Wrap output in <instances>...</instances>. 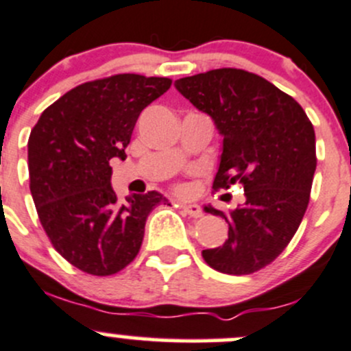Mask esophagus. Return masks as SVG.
Returning a JSON list of instances; mask_svg holds the SVG:
<instances>
[{
  "mask_svg": "<svg viewBox=\"0 0 351 351\" xmlns=\"http://www.w3.org/2000/svg\"><path fill=\"white\" fill-rule=\"evenodd\" d=\"M182 210L186 213V215L193 217V219H198V217L204 215L200 205H197V204H182Z\"/></svg>",
  "mask_w": 351,
  "mask_h": 351,
  "instance_id": "1",
  "label": "esophagus"
}]
</instances>
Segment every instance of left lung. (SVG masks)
I'll return each instance as SVG.
<instances>
[{
    "label": "left lung",
    "instance_id": "1",
    "mask_svg": "<svg viewBox=\"0 0 351 351\" xmlns=\"http://www.w3.org/2000/svg\"><path fill=\"white\" fill-rule=\"evenodd\" d=\"M175 87L223 138L213 188L239 183L245 197L227 213L205 206L225 219L228 239L202 256L223 274H252L286 249L304 217L316 169L315 129L291 95L245 70H210Z\"/></svg>",
    "mask_w": 351,
    "mask_h": 351
}]
</instances>
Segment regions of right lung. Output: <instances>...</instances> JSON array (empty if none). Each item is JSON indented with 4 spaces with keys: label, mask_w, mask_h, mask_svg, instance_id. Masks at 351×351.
<instances>
[{
    "label": "right lung",
    "mask_w": 351,
    "mask_h": 351,
    "mask_svg": "<svg viewBox=\"0 0 351 351\" xmlns=\"http://www.w3.org/2000/svg\"><path fill=\"white\" fill-rule=\"evenodd\" d=\"M171 86L166 77L119 73L77 86L40 116L28 139L29 191L55 250L92 276L134 261L158 191L121 202L110 160H126L141 110ZM169 205V204H168Z\"/></svg>",
    "instance_id": "obj_1"
}]
</instances>
